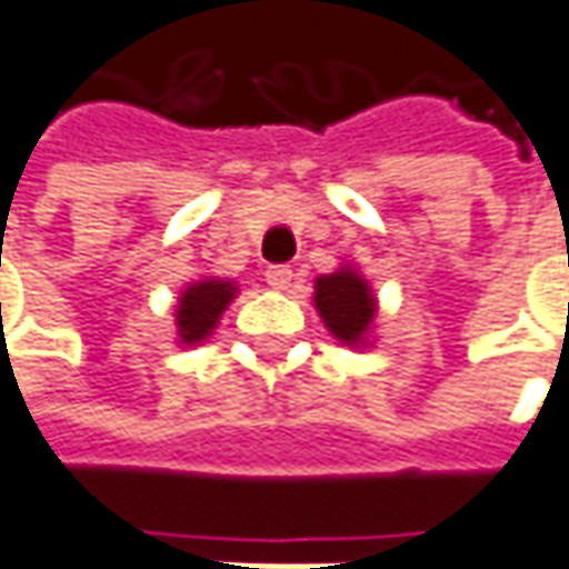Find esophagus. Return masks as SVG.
I'll list each match as a JSON object with an SVG mask.
<instances>
[{
  "mask_svg": "<svg viewBox=\"0 0 569 569\" xmlns=\"http://www.w3.org/2000/svg\"><path fill=\"white\" fill-rule=\"evenodd\" d=\"M292 277H296V273H292L289 267H283V263L263 270V280H267V286H273V289H289V286H292Z\"/></svg>",
  "mask_w": 569,
  "mask_h": 569,
  "instance_id": "obj_1",
  "label": "esophagus"
}]
</instances>
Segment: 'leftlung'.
<instances>
[{"label":"left lung","instance_id":"1","mask_svg":"<svg viewBox=\"0 0 569 569\" xmlns=\"http://www.w3.org/2000/svg\"><path fill=\"white\" fill-rule=\"evenodd\" d=\"M315 306L333 337L343 343H359L376 315V299L366 280H359L353 270H337L331 277H321L315 283Z\"/></svg>","mask_w":569,"mask_h":569}]
</instances>
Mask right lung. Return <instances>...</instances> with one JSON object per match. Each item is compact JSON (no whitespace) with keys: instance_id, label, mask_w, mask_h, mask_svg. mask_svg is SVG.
<instances>
[{"instance_id":"obj_1","label":"right lung","mask_w":569,"mask_h":569,"mask_svg":"<svg viewBox=\"0 0 569 569\" xmlns=\"http://www.w3.org/2000/svg\"><path fill=\"white\" fill-rule=\"evenodd\" d=\"M236 299V286L226 280H203L187 286L178 306V333L181 343H197L216 328L219 315Z\"/></svg>"}]
</instances>
